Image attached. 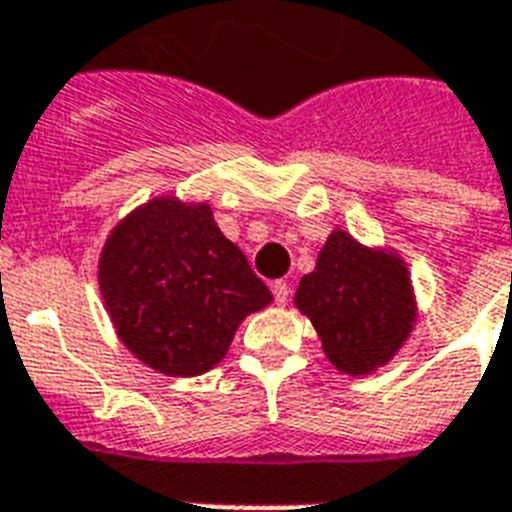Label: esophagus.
<instances>
[{
  "mask_svg": "<svg viewBox=\"0 0 512 512\" xmlns=\"http://www.w3.org/2000/svg\"><path fill=\"white\" fill-rule=\"evenodd\" d=\"M271 292H273V300H276V305H287L289 295H292V287H289L284 279H279L271 284Z\"/></svg>",
  "mask_w": 512,
  "mask_h": 512,
  "instance_id": "34e87169",
  "label": "esophagus"
}]
</instances>
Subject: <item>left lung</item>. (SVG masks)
Instances as JSON below:
<instances>
[{
	"instance_id": "1",
	"label": "left lung",
	"mask_w": 512,
	"mask_h": 512,
	"mask_svg": "<svg viewBox=\"0 0 512 512\" xmlns=\"http://www.w3.org/2000/svg\"><path fill=\"white\" fill-rule=\"evenodd\" d=\"M295 305L311 319L324 353L350 377L388 364L414 327V292L396 252L332 231L316 271L300 279Z\"/></svg>"
}]
</instances>
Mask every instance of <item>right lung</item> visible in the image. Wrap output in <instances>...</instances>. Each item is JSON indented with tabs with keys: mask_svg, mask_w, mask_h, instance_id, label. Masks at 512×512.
Here are the masks:
<instances>
[{
	"mask_svg": "<svg viewBox=\"0 0 512 512\" xmlns=\"http://www.w3.org/2000/svg\"><path fill=\"white\" fill-rule=\"evenodd\" d=\"M98 281L116 335L170 377L220 364L241 321L273 300L209 204L175 196L148 201L116 225Z\"/></svg>",
	"mask_w": 512,
	"mask_h": 512,
	"instance_id": "right-lung-1",
	"label": "right lung"
}]
</instances>
